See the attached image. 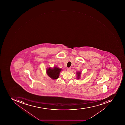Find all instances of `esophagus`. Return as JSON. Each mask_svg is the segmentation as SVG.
Wrapping results in <instances>:
<instances>
[{"label":"esophagus","instance_id":"34e87169","mask_svg":"<svg viewBox=\"0 0 125 125\" xmlns=\"http://www.w3.org/2000/svg\"><path fill=\"white\" fill-rule=\"evenodd\" d=\"M71 69L70 68H68L67 69V70L68 72H70V71H71Z\"/></svg>","mask_w":125,"mask_h":125}]
</instances>
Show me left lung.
<instances>
[{
	"mask_svg": "<svg viewBox=\"0 0 125 125\" xmlns=\"http://www.w3.org/2000/svg\"><path fill=\"white\" fill-rule=\"evenodd\" d=\"M81 73L80 72H77V78L78 79H80V74Z\"/></svg>",
	"mask_w": 125,
	"mask_h": 125,
	"instance_id": "8db88e82",
	"label": "left lung"
}]
</instances>
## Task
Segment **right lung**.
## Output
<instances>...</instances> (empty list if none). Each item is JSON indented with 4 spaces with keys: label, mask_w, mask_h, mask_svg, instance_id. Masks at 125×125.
Wrapping results in <instances>:
<instances>
[{
    "label": "right lung",
    "mask_w": 125,
    "mask_h": 125,
    "mask_svg": "<svg viewBox=\"0 0 125 125\" xmlns=\"http://www.w3.org/2000/svg\"><path fill=\"white\" fill-rule=\"evenodd\" d=\"M61 70V69H60L57 67H55L53 68L50 67L47 69L46 72L50 78L53 80H55L59 78L60 73Z\"/></svg>",
    "instance_id": "1"
}]
</instances>
